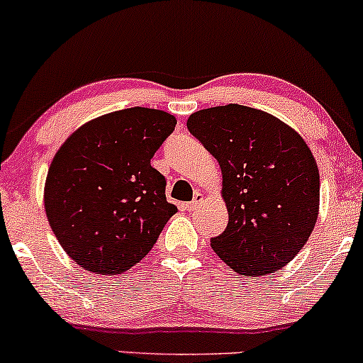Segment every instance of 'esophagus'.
<instances>
[{
    "instance_id": "34e87169",
    "label": "esophagus",
    "mask_w": 363,
    "mask_h": 363,
    "mask_svg": "<svg viewBox=\"0 0 363 363\" xmlns=\"http://www.w3.org/2000/svg\"><path fill=\"white\" fill-rule=\"evenodd\" d=\"M202 199H203V195H202V194H195L194 201H192V202H189V203H186V207H189V209H190V211H195V209H197V207H199V206H201Z\"/></svg>"
}]
</instances>
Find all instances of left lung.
Segmentation results:
<instances>
[{
	"instance_id": "left-lung-1",
	"label": "left lung",
	"mask_w": 363,
	"mask_h": 363,
	"mask_svg": "<svg viewBox=\"0 0 363 363\" xmlns=\"http://www.w3.org/2000/svg\"><path fill=\"white\" fill-rule=\"evenodd\" d=\"M186 128L218 160L228 226L213 250L242 276L281 269L307 243L319 214V168L291 127L260 109L216 106Z\"/></svg>"
}]
</instances>
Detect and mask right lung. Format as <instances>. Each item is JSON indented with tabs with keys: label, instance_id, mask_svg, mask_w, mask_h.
Masks as SVG:
<instances>
[{
	"label": "right lung",
	"instance_id": "obj_1",
	"mask_svg": "<svg viewBox=\"0 0 363 363\" xmlns=\"http://www.w3.org/2000/svg\"><path fill=\"white\" fill-rule=\"evenodd\" d=\"M161 109H121L65 140L44 186V207L60 245L85 271L121 274L156 243L177 206L150 160L174 130Z\"/></svg>",
	"mask_w": 363,
	"mask_h": 363
}]
</instances>
